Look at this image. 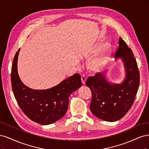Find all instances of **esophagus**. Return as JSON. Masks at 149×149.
<instances>
[{"label":"esophagus","mask_w":149,"mask_h":149,"mask_svg":"<svg viewBox=\"0 0 149 149\" xmlns=\"http://www.w3.org/2000/svg\"><path fill=\"white\" fill-rule=\"evenodd\" d=\"M86 80V76L84 74H83L81 76V81H82V83L83 84H85Z\"/></svg>","instance_id":"1"}]
</instances>
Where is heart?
Instances as JSON below:
<instances>
[{"mask_svg": "<svg viewBox=\"0 0 149 149\" xmlns=\"http://www.w3.org/2000/svg\"><path fill=\"white\" fill-rule=\"evenodd\" d=\"M104 47L105 44H100L94 49V50L91 53V56H93L98 55L99 53L102 52L103 49H104ZM109 49L108 48H106L104 51L100 56L93 59L89 62V67L90 70L93 71H98L102 70L104 66H105V65L107 64L108 59H109Z\"/></svg>", "mask_w": 149, "mask_h": 149, "instance_id": "1", "label": "heart"}]
</instances>
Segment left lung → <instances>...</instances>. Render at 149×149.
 <instances>
[{"mask_svg":"<svg viewBox=\"0 0 149 149\" xmlns=\"http://www.w3.org/2000/svg\"><path fill=\"white\" fill-rule=\"evenodd\" d=\"M115 58L124 63L125 78L120 84L111 83L105 74L97 73L86 81L92 93L90 110L99 119L107 122L120 119L134 102L140 83V74L131 49L120 37Z\"/></svg>","mask_w":149,"mask_h":149,"instance_id":"8db88e82","label":"left lung"}]
</instances>
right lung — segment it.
<instances>
[{"label":"right lung","mask_w":149,"mask_h":149,"mask_svg":"<svg viewBox=\"0 0 149 149\" xmlns=\"http://www.w3.org/2000/svg\"><path fill=\"white\" fill-rule=\"evenodd\" d=\"M13 58L11 83L19 107L29 119L42 125L55 123L65 115L68 107L70 94L82 86L78 73L70 76L56 86L44 90L32 89L21 81L17 71L18 56Z\"/></svg>","instance_id":"add662e5"}]
</instances>
